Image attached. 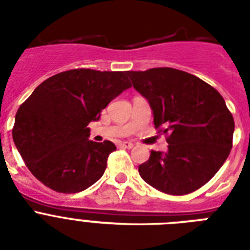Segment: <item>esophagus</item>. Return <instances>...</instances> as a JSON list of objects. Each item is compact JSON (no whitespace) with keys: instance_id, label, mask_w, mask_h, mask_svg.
<instances>
[{"instance_id":"esophagus-1","label":"esophagus","mask_w":250,"mask_h":250,"mask_svg":"<svg viewBox=\"0 0 250 250\" xmlns=\"http://www.w3.org/2000/svg\"><path fill=\"white\" fill-rule=\"evenodd\" d=\"M118 145H119L121 148H125V149H131L133 146L132 143H129V141H119Z\"/></svg>"}]
</instances>
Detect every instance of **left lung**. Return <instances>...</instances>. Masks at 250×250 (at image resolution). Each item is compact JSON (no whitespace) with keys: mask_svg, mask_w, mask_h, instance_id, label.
<instances>
[{"mask_svg":"<svg viewBox=\"0 0 250 250\" xmlns=\"http://www.w3.org/2000/svg\"><path fill=\"white\" fill-rule=\"evenodd\" d=\"M148 100L154 125L168 150H152L139 174L164 193L182 196L209 182L232 148L235 122L221 93L197 76L176 68L127 71Z\"/></svg>","mask_w":250,"mask_h":250,"instance_id":"1","label":"left lung"}]
</instances>
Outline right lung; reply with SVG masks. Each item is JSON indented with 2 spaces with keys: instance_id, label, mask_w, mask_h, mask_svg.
I'll return each instance as SVG.
<instances>
[{
  "instance_id": "add662e5",
  "label": "right lung",
  "mask_w": 250,
  "mask_h": 250,
  "mask_svg": "<svg viewBox=\"0 0 250 250\" xmlns=\"http://www.w3.org/2000/svg\"><path fill=\"white\" fill-rule=\"evenodd\" d=\"M131 86L127 71L75 68L37 86L17 111L13 140L25 166L44 186L76 193L101 178L111 141H90V122Z\"/></svg>"
}]
</instances>
